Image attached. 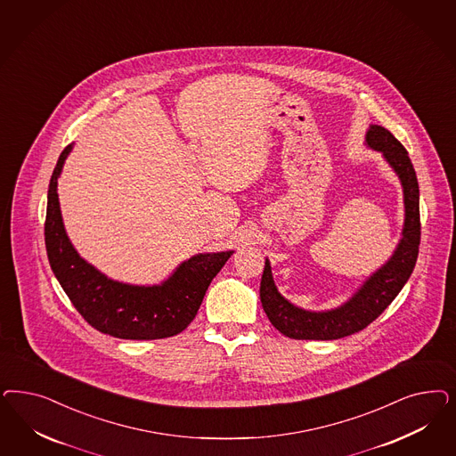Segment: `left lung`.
<instances>
[{
    "label": "left lung",
    "instance_id": "left-lung-1",
    "mask_svg": "<svg viewBox=\"0 0 456 456\" xmlns=\"http://www.w3.org/2000/svg\"><path fill=\"white\" fill-rule=\"evenodd\" d=\"M366 141L369 147L381 151L401 179L406 208L401 243L391 260L379 268L347 304L330 312H307L287 302L273 283L272 268L266 260L260 283L262 305L268 321L287 338L334 340L355 334L381 315L411 277L421 240L418 177L408 151L387 129L370 126Z\"/></svg>",
    "mask_w": 456,
    "mask_h": 456
}]
</instances>
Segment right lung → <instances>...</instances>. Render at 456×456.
I'll return each instance as SVG.
<instances>
[{"mask_svg":"<svg viewBox=\"0 0 456 456\" xmlns=\"http://www.w3.org/2000/svg\"><path fill=\"white\" fill-rule=\"evenodd\" d=\"M72 146L60 154L48 184L45 245L48 262L77 312L112 338L152 340L183 332L205 298L211 280L233 251L196 255L162 285L134 287L107 279L78 256L60 215L57 179Z\"/></svg>","mask_w":456,"mask_h":456,"instance_id":"add662e5","label":"right lung"}]
</instances>
